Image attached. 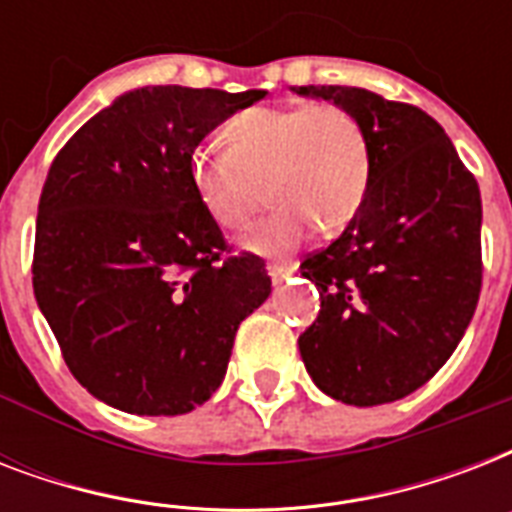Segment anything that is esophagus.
I'll list each match as a JSON object with an SVG mask.
<instances>
[{
  "label": "esophagus",
  "mask_w": 512,
  "mask_h": 512,
  "mask_svg": "<svg viewBox=\"0 0 512 512\" xmlns=\"http://www.w3.org/2000/svg\"><path fill=\"white\" fill-rule=\"evenodd\" d=\"M268 276H271L273 284L279 287L281 281H284L289 276V271H284V268H279V265H268Z\"/></svg>",
  "instance_id": "esophagus-1"
}]
</instances>
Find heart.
I'll use <instances>...</instances> for the list:
<instances>
[{
  "mask_svg": "<svg viewBox=\"0 0 512 512\" xmlns=\"http://www.w3.org/2000/svg\"><path fill=\"white\" fill-rule=\"evenodd\" d=\"M228 146H199L188 175L201 207L236 231L263 207L265 183L279 204L244 236L241 247L284 257L311 223L340 231L358 215L372 177L369 140L356 116L335 103L255 106L225 124Z\"/></svg>",
  "mask_w": 512,
  "mask_h": 512,
  "instance_id": "obj_1",
  "label": "heart"
}]
</instances>
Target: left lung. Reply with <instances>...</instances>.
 Segmentation results:
<instances>
[{
  "label": "left lung",
  "instance_id": "8db88e82",
  "mask_svg": "<svg viewBox=\"0 0 512 512\" xmlns=\"http://www.w3.org/2000/svg\"><path fill=\"white\" fill-rule=\"evenodd\" d=\"M356 116L369 140L366 199L329 247L303 260L319 319L297 345L342 404L377 406L425 385L462 340L481 295V191L422 108L340 84L295 87Z\"/></svg>",
  "mask_w": 512,
  "mask_h": 512
}]
</instances>
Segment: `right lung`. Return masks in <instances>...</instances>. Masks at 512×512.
I'll return each instance as SVG.
<instances>
[{"instance_id":"1","label":"right lung","mask_w":512,"mask_h":512,"mask_svg":"<svg viewBox=\"0 0 512 512\" xmlns=\"http://www.w3.org/2000/svg\"><path fill=\"white\" fill-rule=\"evenodd\" d=\"M265 90L140 87L74 132L44 180L34 295L82 388L151 417L204 404L236 329L271 295L257 255L231 252L188 162Z\"/></svg>"}]
</instances>
